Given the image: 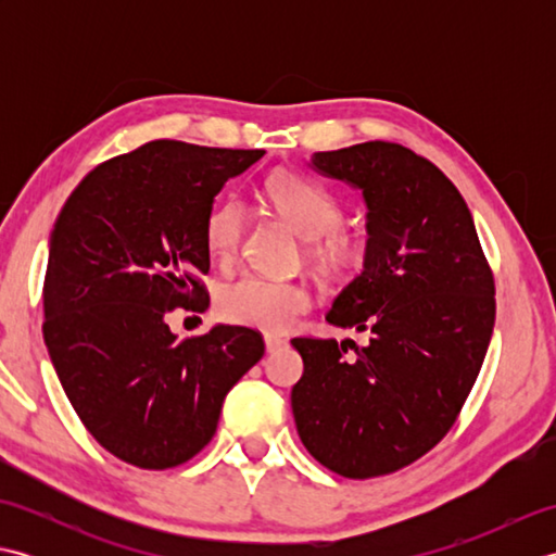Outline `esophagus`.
Listing matches in <instances>:
<instances>
[{
	"instance_id": "1",
	"label": "esophagus",
	"mask_w": 556,
	"mask_h": 556,
	"mask_svg": "<svg viewBox=\"0 0 556 556\" xmlns=\"http://www.w3.org/2000/svg\"><path fill=\"white\" fill-rule=\"evenodd\" d=\"M281 346H287V339H281V337H277V334H265V349H267L269 353L279 351Z\"/></svg>"
}]
</instances>
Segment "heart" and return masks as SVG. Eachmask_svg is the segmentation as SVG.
Returning a JSON list of instances; mask_svg holds the SVG:
<instances>
[{
    "label": "heart",
    "mask_w": 556,
    "mask_h": 556,
    "mask_svg": "<svg viewBox=\"0 0 556 556\" xmlns=\"http://www.w3.org/2000/svg\"><path fill=\"white\" fill-rule=\"evenodd\" d=\"M265 198L277 215L308 241V260L323 277L339 279L363 263V245L341 231L344 205L308 176L279 172L265 181ZM245 205L239 198H224L210 207L205 217V245L217 260L239 253L245 233ZM311 296L293 281H271L245 275L224 285L217 293L222 320L263 332H287L301 313L308 311Z\"/></svg>",
    "instance_id": "b5f03b06"
}]
</instances>
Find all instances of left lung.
<instances>
[{
    "instance_id": "left-lung-1",
    "label": "left lung",
    "mask_w": 556,
    "mask_h": 556,
    "mask_svg": "<svg viewBox=\"0 0 556 556\" xmlns=\"http://www.w3.org/2000/svg\"><path fill=\"white\" fill-rule=\"evenodd\" d=\"M313 167L363 191L365 269L327 313L370 341L296 337L291 408L303 446L337 476L410 466L442 442L473 389L494 327V277L456 186L416 152L368 140Z\"/></svg>"
}]
</instances>
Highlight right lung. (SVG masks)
I'll use <instances>...</instances> for the list:
<instances>
[{"label":"right lung","instance_id":"obj_1","mask_svg":"<svg viewBox=\"0 0 556 556\" xmlns=\"http://www.w3.org/2000/svg\"><path fill=\"white\" fill-rule=\"evenodd\" d=\"M263 155L150 140L83 176L54 222L45 344L80 422L126 464L164 470L203 452L224 396L263 358L255 329L176 339L164 323L210 305L205 217Z\"/></svg>","mask_w":556,"mask_h":556}]
</instances>
